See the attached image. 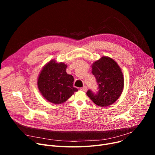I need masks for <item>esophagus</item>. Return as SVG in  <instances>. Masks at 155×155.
I'll return each mask as SVG.
<instances>
[{"mask_svg":"<svg viewBox=\"0 0 155 155\" xmlns=\"http://www.w3.org/2000/svg\"><path fill=\"white\" fill-rule=\"evenodd\" d=\"M80 90H81V91H82L85 92V91H87V87H86V86H84L83 87L80 88Z\"/></svg>","mask_w":155,"mask_h":155,"instance_id":"1","label":"esophagus"}]
</instances>
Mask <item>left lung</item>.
Returning <instances> with one entry per match:
<instances>
[{"mask_svg": "<svg viewBox=\"0 0 155 155\" xmlns=\"http://www.w3.org/2000/svg\"><path fill=\"white\" fill-rule=\"evenodd\" d=\"M99 91L96 94L88 90L87 95L97 105L107 107L114 103L124 88V77L117 63L109 57L102 56L92 64Z\"/></svg>", "mask_w": 155, "mask_h": 155, "instance_id": "obj_1", "label": "left lung"}]
</instances>
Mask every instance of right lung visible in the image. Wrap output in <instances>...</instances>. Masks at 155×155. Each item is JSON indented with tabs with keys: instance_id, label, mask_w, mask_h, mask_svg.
Masks as SVG:
<instances>
[{
	"instance_id": "obj_1",
	"label": "right lung",
	"mask_w": 155,
	"mask_h": 155,
	"mask_svg": "<svg viewBox=\"0 0 155 155\" xmlns=\"http://www.w3.org/2000/svg\"><path fill=\"white\" fill-rule=\"evenodd\" d=\"M67 65L51 60L41 71L38 79V88L48 101L60 104L67 101L78 89L73 87V76L66 72Z\"/></svg>"
}]
</instances>
